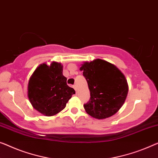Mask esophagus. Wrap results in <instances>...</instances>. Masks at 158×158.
I'll return each mask as SVG.
<instances>
[{
    "instance_id": "1",
    "label": "esophagus",
    "mask_w": 158,
    "mask_h": 158,
    "mask_svg": "<svg viewBox=\"0 0 158 158\" xmlns=\"http://www.w3.org/2000/svg\"><path fill=\"white\" fill-rule=\"evenodd\" d=\"M73 88L75 89V90L76 91V93H77V86L75 85H73Z\"/></svg>"
}]
</instances>
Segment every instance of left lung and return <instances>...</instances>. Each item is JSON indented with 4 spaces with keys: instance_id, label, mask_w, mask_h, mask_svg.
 Wrapping results in <instances>:
<instances>
[{
    "instance_id": "left-lung-1",
    "label": "left lung",
    "mask_w": 158,
    "mask_h": 158,
    "mask_svg": "<svg viewBox=\"0 0 158 158\" xmlns=\"http://www.w3.org/2000/svg\"><path fill=\"white\" fill-rule=\"evenodd\" d=\"M80 70L83 71L90 93L89 102L84 105L86 113L99 120L115 115L128 93L124 74L115 65L101 59L84 62Z\"/></svg>"
}]
</instances>
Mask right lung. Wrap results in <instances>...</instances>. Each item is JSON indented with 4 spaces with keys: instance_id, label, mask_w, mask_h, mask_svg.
Instances as JSON below:
<instances>
[{
    "instance_id": "1",
    "label": "right lung",
    "mask_w": 158,
    "mask_h": 158,
    "mask_svg": "<svg viewBox=\"0 0 158 158\" xmlns=\"http://www.w3.org/2000/svg\"><path fill=\"white\" fill-rule=\"evenodd\" d=\"M63 67L61 63L54 61L50 65L40 64L30 77L28 99L32 106L43 115H57L75 93L74 89L67 85Z\"/></svg>"
}]
</instances>
